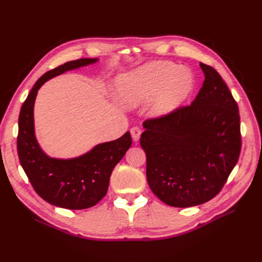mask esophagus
I'll list each match as a JSON object with an SVG mask.
<instances>
[{
	"label": "esophagus",
	"instance_id": "1",
	"mask_svg": "<svg viewBox=\"0 0 262 262\" xmlns=\"http://www.w3.org/2000/svg\"><path fill=\"white\" fill-rule=\"evenodd\" d=\"M130 132H131L132 140H133L134 142H138L139 139H140V137H141V133H142L141 129L139 128V126H133V128H131Z\"/></svg>",
	"mask_w": 262,
	"mask_h": 262
}]
</instances>
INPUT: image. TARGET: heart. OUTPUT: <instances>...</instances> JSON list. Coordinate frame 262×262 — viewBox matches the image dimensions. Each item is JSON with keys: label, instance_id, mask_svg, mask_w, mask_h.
Here are the masks:
<instances>
[{"label": "heart", "instance_id": "heart-1", "mask_svg": "<svg viewBox=\"0 0 262 262\" xmlns=\"http://www.w3.org/2000/svg\"><path fill=\"white\" fill-rule=\"evenodd\" d=\"M195 86L193 74L171 62H150L131 72L120 74L114 82L115 94L126 107H138L152 99L155 116H165L178 108Z\"/></svg>", "mask_w": 262, "mask_h": 262}]
</instances>
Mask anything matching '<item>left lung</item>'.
<instances>
[{
	"instance_id": "left-lung-1",
	"label": "left lung",
	"mask_w": 262,
	"mask_h": 262,
	"mask_svg": "<svg viewBox=\"0 0 262 262\" xmlns=\"http://www.w3.org/2000/svg\"><path fill=\"white\" fill-rule=\"evenodd\" d=\"M204 82L191 105L146 120L140 144L153 193L175 208L213 199L238 161L239 112L223 78L200 63Z\"/></svg>"
}]
</instances>
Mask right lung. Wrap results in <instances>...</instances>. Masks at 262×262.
<instances>
[{"label":"right lung","instance_id":"obj_1","mask_svg":"<svg viewBox=\"0 0 262 262\" xmlns=\"http://www.w3.org/2000/svg\"><path fill=\"white\" fill-rule=\"evenodd\" d=\"M97 61L78 59L45 73L29 92L18 118L17 152L21 167L35 191L45 201L63 209L82 210L97 204L107 193L115 166L132 144L130 133L125 132L81 156L63 160L47 155L36 139L34 106L39 89L52 77Z\"/></svg>","mask_w":262,"mask_h":262}]
</instances>
